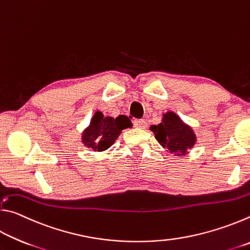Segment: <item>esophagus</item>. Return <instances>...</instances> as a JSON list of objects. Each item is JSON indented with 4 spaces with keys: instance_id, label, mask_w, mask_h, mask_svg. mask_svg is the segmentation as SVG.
Segmentation results:
<instances>
[{
    "instance_id": "esophagus-1",
    "label": "esophagus",
    "mask_w": 250,
    "mask_h": 250,
    "mask_svg": "<svg viewBox=\"0 0 250 250\" xmlns=\"http://www.w3.org/2000/svg\"><path fill=\"white\" fill-rule=\"evenodd\" d=\"M133 125L135 128H139V129H145L146 126V121L145 119H135L133 121Z\"/></svg>"
}]
</instances>
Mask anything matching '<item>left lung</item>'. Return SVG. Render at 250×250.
Wrapping results in <instances>:
<instances>
[{
  "instance_id": "1",
  "label": "left lung",
  "mask_w": 250,
  "mask_h": 250,
  "mask_svg": "<svg viewBox=\"0 0 250 250\" xmlns=\"http://www.w3.org/2000/svg\"><path fill=\"white\" fill-rule=\"evenodd\" d=\"M150 129L161 146L177 154H185L186 150L192 149L195 143L192 129L173 112H167L162 122L158 125H151Z\"/></svg>"
}]
</instances>
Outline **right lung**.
Returning <instances> with one entry per match:
<instances>
[{"label":"right lung","instance_id":"obj_1","mask_svg":"<svg viewBox=\"0 0 250 250\" xmlns=\"http://www.w3.org/2000/svg\"><path fill=\"white\" fill-rule=\"evenodd\" d=\"M129 126H131V121L128 117L119 116L113 119L97 111L91 119L90 125L84 130L83 142L95 151L107 150L113 145L121 131Z\"/></svg>","mask_w":250,"mask_h":250}]
</instances>
